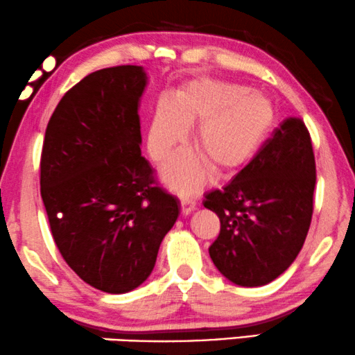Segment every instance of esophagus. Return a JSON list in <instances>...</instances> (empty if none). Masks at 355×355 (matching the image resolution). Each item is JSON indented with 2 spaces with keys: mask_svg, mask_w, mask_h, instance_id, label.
<instances>
[{
  "mask_svg": "<svg viewBox=\"0 0 355 355\" xmlns=\"http://www.w3.org/2000/svg\"><path fill=\"white\" fill-rule=\"evenodd\" d=\"M180 204H182L183 216H188V214H191L194 209H196V201L189 196H183L182 199H180Z\"/></svg>",
  "mask_w": 355,
  "mask_h": 355,
  "instance_id": "1",
  "label": "esophagus"
}]
</instances>
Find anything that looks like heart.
I'll return each instance as SVG.
<instances>
[{
	"label": "heart",
	"mask_w": 355,
	"mask_h": 355,
	"mask_svg": "<svg viewBox=\"0 0 355 355\" xmlns=\"http://www.w3.org/2000/svg\"><path fill=\"white\" fill-rule=\"evenodd\" d=\"M275 106L262 93L243 85L201 78L177 93L173 103L162 101L154 112L148 133V149L162 161L193 132V148L214 173H228L246 166L256 156L275 123ZM201 159L180 154L164 168V177L180 193H191L206 180Z\"/></svg>",
	"instance_id": "1"
}]
</instances>
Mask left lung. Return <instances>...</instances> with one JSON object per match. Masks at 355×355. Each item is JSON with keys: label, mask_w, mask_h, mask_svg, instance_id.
Masks as SVG:
<instances>
[{"label": "left lung", "mask_w": 355, "mask_h": 355, "mask_svg": "<svg viewBox=\"0 0 355 355\" xmlns=\"http://www.w3.org/2000/svg\"><path fill=\"white\" fill-rule=\"evenodd\" d=\"M315 156L301 119L273 130L243 171L206 194L204 207L220 218L209 248L214 266L239 286H262L294 262L313 212Z\"/></svg>", "instance_id": "obj_1"}]
</instances>
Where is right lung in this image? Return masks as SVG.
I'll return each instance as SVG.
<instances>
[{
	"label": "right lung",
	"mask_w": 355,
	"mask_h": 355,
	"mask_svg": "<svg viewBox=\"0 0 355 355\" xmlns=\"http://www.w3.org/2000/svg\"><path fill=\"white\" fill-rule=\"evenodd\" d=\"M144 87L139 66L89 73L54 109L42 149L40 191L54 243L85 283L111 294L151 275L180 212L139 149Z\"/></svg>",
	"instance_id": "add662e5"
}]
</instances>
